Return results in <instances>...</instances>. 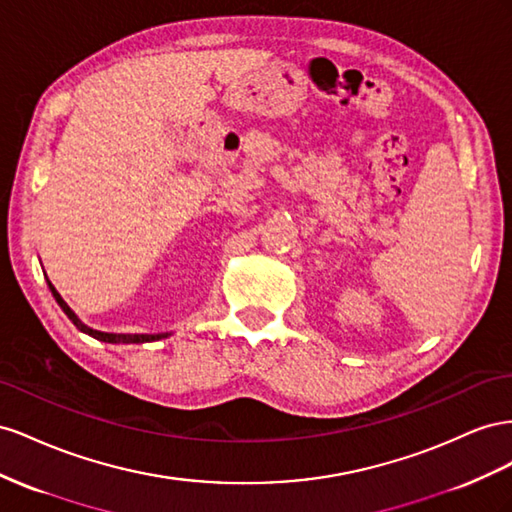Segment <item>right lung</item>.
Masks as SVG:
<instances>
[{
    "instance_id": "right-lung-1",
    "label": "right lung",
    "mask_w": 512,
    "mask_h": 512,
    "mask_svg": "<svg viewBox=\"0 0 512 512\" xmlns=\"http://www.w3.org/2000/svg\"><path fill=\"white\" fill-rule=\"evenodd\" d=\"M47 283H49V289H51L53 298L57 300V304L62 306V311L68 315V319L72 321V324H75L81 332L90 334V337H94L98 341H105V343H150V341H158V339L169 337L167 332H160V334H115V332H100V330H94V328H87L83 321L75 315V311H72L70 306L64 302V298L57 294V289L51 285V281H47Z\"/></svg>"
}]
</instances>
